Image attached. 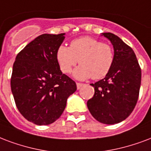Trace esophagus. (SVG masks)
<instances>
[{
    "label": "esophagus",
    "mask_w": 151,
    "mask_h": 151,
    "mask_svg": "<svg viewBox=\"0 0 151 151\" xmlns=\"http://www.w3.org/2000/svg\"><path fill=\"white\" fill-rule=\"evenodd\" d=\"M83 85H84V84H82V83H79V82H77V88H78V89H80V88L82 87V86H83Z\"/></svg>",
    "instance_id": "1"
}]
</instances>
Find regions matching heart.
I'll return each mask as SVG.
<instances>
[{
    "label": "heart",
    "instance_id": "heart-1",
    "mask_svg": "<svg viewBox=\"0 0 151 151\" xmlns=\"http://www.w3.org/2000/svg\"><path fill=\"white\" fill-rule=\"evenodd\" d=\"M56 59L63 73H71L79 61L81 65L74 71L76 78L99 80L106 77L111 70L115 53L109 43L84 36L73 40L70 47L59 46L56 51Z\"/></svg>",
    "mask_w": 151,
    "mask_h": 151
}]
</instances>
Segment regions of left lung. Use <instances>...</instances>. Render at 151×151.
Segmentation results:
<instances>
[{
    "instance_id": "1",
    "label": "left lung",
    "mask_w": 151,
    "mask_h": 151,
    "mask_svg": "<svg viewBox=\"0 0 151 151\" xmlns=\"http://www.w3.org/2000/svg\"><path fill=\"white\" fill-rule=\"evenodd\" d=\"M102 35L113 45L115 61L109 74L96 83L87 101L92 116L102 124H115L129 116L136 105L141 85V68L134 50L116 35Z\"/></svg>"
}]
</instances>
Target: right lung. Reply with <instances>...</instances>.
Listing matches in <instances>:
<instances>
[{
    "instance_id": "1",
    "label": "right lung",
    "mask_w": 151,
    "mask_h": 151,
    "mask_svg": "<svg viewBox=\"0 0 151 151\" xmlns=\"http://www.w3.org/2000/svg\"><path fill=\"white\" fill-rule=\"evenodd\" d=\"M65 33L42 34L17 55L11 89L17 109L28 121L48 125L57 120L66 101L77 90L74 81L62 73L56 51Z\"/></svg>"
}]
</instances>
